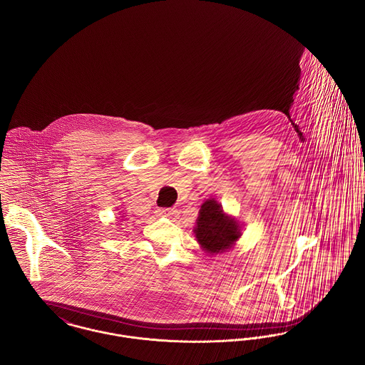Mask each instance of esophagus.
I'll return each instance as SVG.
<instances>
[{"label":"esophagus","mask_w":365,"mask_h":365,"mask_svg":"<svg viewBox=\"0 0 365 365\" xmlns=\"http://www.w3.org/2000/svg\"><path fill=\"white\" fill-rule=\"evenodd\" d=\"M155 212H157L158 216H172L173 212H175V210H172V208H160Z\"/></svg>","instance_id":"obj_1"}]
</instances>
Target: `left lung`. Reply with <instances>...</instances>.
Masks as SVG:
<instances>
[{
    "label": "left lung",
    "instance_id": "8db88e82",
    "mask_svg": "<svg viewBox=\"0 0 365 365\" xmlns=\"http://www.w3.org/2000/svg\"><path fill=\"white\" fill-rule=\"evenodd\" d=\"M194 233L197 241L210 254L230 248L241 236L236 220L223 214L222 207L215 200H207L201 205Z\"/></svg>",
    "mask_w": 365,
    "mask_h": 365
}]
</instances>
